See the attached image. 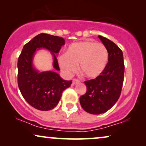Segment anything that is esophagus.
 <instances>
[{"instance_id":"esophagus-1","label":"esophagus","mask_w":146,"mask_h":146,"mask_svg":"<svg viewBox=\"0 0 146 146\" xmlns=\"http://www.w3.org/2000/svg\"><path fill=\"white\" fill-rule=\"evenodd\" d=\"M79 82H80V81L78 80H77V79H73L72 80V84H76L79 83Z\"/></svg>"}]
</instances>
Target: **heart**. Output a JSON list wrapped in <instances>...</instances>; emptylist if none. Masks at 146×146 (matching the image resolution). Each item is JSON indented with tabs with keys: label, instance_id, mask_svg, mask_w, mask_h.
Returning <instances> with one entry per match:
<instances>
[{
	"label": "heart",
	"instance_id": "obj_1",
	"mask_svg": "<svg viewBox=\"0 0 146 146\" xmlns=\"http://www.w3.org/2000/svg\"><path fill=\"white\" fill-rule=\"evenodd\" d=\"M109 53L102 44L91 41L78 42L70 44L66 54L59 57L60 67L68 75L76 71V65L86 77L96 78L107 66Z\"/></svg>",
	"mask_w": 146,
	"mask_h": 146
}]
</instances>
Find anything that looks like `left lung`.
Returning a JSON list of instances; mask_svg holds the SVG:
<instances>
[{
  "instance_id": "1",
  "label": "left lung",
  "mask_w": 146,
  "mask_h": 146,
  "mask_svg": "<svg viewBox=\"0 0 146 146\" xmlns=\"http://www.w3.org/2000/svg\"><path fill=\"white\" fill-rule=\"evenodd\" d=\"M98 38L108 50V62L100 76L85 82L87 91L80 98L82 108L91 114L105 113L114 106L120 96L124 76L122 51L109 39Z\"/></svg>"
}]
</instances>
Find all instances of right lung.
<instances>
[{"instance_id": "add662e5", "label": "right lung", "mask_w": 146, "mask_h": 146, "mask_svg": "<svg viewBox=\"0 0 146 146\" xmlns=\"http://www.w3.org/2000/svg\"><path fill=\"white\" fill-rule=\"evenodd\" d=\"M63 38L48 34H39L24 46L18 60V84L25 100L31 106L48 111L56 106L63 91L72 84V80L62 78L54 71L40 72L33 63L34 57L40 49L48 50L53 58V68L60 70L56 58Z\"/></svg>"}]
</instances>
